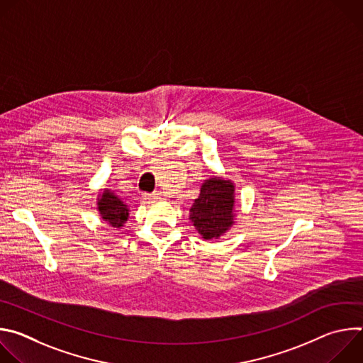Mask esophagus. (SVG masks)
Wrapping results in <instances>:
<instances>
[{"instance_id": "1", "label": "esophagus", "mask_w": 363, "mask_h": 363, "mask_svg": "<svg viewBox=\"0 0 363 363\" xmlns=\"http://www.w3.org/2000/svg\"><path fill=\"white\" fill-rule=\"evenodd\" d=\"M160 196H161V192H160V191H155V192H152V194H146V195H145L146 199H158Z\"/></svg>"}]
</instances>
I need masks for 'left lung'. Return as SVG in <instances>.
Here are the masks:
<instances>
[{
	"label": "left lung",
	"mask_w": 363,
	"mask_h": 363,
	"mask_svg": "<svg viewBox=\"0 0 363 363\" xmlns=\"http://www.w3.org/2000/svg\"><path fill=\"white\" fill-rule=\"evenodd\" d=\"M234 185L220 178L205 181L189 218L205 240L220 237L233 224Z\"/></svg>",
	"instance_id": "1"
}]
</instances>
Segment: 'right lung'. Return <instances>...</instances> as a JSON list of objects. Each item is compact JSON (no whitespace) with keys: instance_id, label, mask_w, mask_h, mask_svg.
<instances>
[{"instance_id":"obj_1","label":"right lung","mask_w":363,"mask_h":363,"mask_svg":"<svg viewBox=\"0 0 363 363\" xmlns=\"http://www.w3.org/2000/svg\"><path fill=\"white\" fill-rule=\"evenodd\" d=\"M97 206H99L101 218L108 221L112 227L121 228L123 223L128 221V216H129L128 205L109 189L103 191Z\"/></svg>"}]
</instances>
